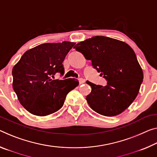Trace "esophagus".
Wrapping results in <instances>:
<instances>
[{
    "mask_svg": "<svg viewBox=\"0 0 157 157\" xmlns=\"http://www.w3.org/2000/svg\"><path fill=\"white\" fill-rule=\"evenodd\" d=\"M79 84H84V82H85V79H83V78H79Z\"/></svg>",
    "mask_w": 157,
    "mask_h": 157,
    "instance_id": "1",
    "label": "esophagus"
}]
</instances>
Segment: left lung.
<instances>
[{"mask_svg":"<svg viewBox=\"0 0 157 157\" xmlns=\"http://www.w3.org/2000/svg\"><path fill=\"white\" fill-rule=\"evenodd\" d=\"M108 81L105 86L86 81L91 91L86 101L92 110L107 117L116 116L128 108L140 90L143 72L135 52L123 41L94 36L74 47Z\"/></svg>","mask_w":157,"mask_h":157,"instance_id":"8db88e82","label":"left lung"}]
</instances>
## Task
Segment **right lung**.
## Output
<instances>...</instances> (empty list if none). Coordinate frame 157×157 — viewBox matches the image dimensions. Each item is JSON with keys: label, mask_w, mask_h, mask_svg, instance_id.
<instances>
[{"label": "right lung", "mask_w": 157, "mask_h": 157, "mask_svg": "<svg viewBox=\"0 0 157 157\" xmlns=\"http://www.w3.org/2000/svg\"><path fill=\"white\" fill-rule=\"evenodd\" d=\"M75 43H44L27 50L12 68V86L21 105L36 116H47L62 108L77 79H53L64 73L62 63Z\"/></svg>", "instance_id": "1"}]
</instances>
